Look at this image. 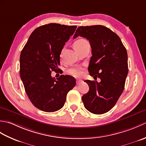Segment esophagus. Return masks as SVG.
I'll return each instance as SVG.
<instances>
[{"label":"esophagus","mask_w":146,"mask_h":146,"mask_svg":"<svg viewBox=\"0 0 146 146\" xmlns=\"http://www.w3.org/2000/svg\"><path fill=\"white\" fill-rule=\"evenodd\" d=\"M82 82V80H76V85H80V83H81Z\"/></svg>","instance_id":"34e87169"}]
</instances>
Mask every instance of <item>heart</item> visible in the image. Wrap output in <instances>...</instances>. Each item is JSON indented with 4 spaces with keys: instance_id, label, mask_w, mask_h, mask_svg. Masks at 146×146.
I'll use <instances>...</instances> for the list:
<instances>
[{
    "instance_id": "heart-1",
    "label": "heart",
    "mask_w": 146,
    "mask_h": 146,
    "mask_svg": "<svg viewBox=\"0 0 146 146\" xmlns=\"http://www.w3.org/2000/svg\"><path fill=\"white\" fill-rule=\"evenodd\" d=\"M86 42H87V41L84 39H80L76 40V41L74 42V43H73L74 49L76 50L77 48L80 47V46H81L82 45H83ZM68 73H69L71 75L78 76L80 75V71L79 68H73L68 70Z\"/></svg>"
}]
</instances>
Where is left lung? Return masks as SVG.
I'll list each match as a JSON object with an SVG mask.
<instances>
[{"label":"left lung","mask_w":146,"mask_h":146,"mask_svg":"<svg viewBox=\"0 0 146 146\" xmlns=\"http://www.w3.org/2000/svg\"><path fill=\"white\" fill-rule=\"evenodd\" d=\"M78 36L87 39L91 45L90 75L101 80H85L89 91L82 101L89 111L103 114L113 107L124 89L128 74L126 49L119 36L104 26H80L73 38Z\"/></svg>","instance_id":"1"}]
</instances>
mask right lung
<instances>
[{"label": "right lung", "instance_id": "obj_1", "mask_svg": "<svg viewBox=\"0 0 146 146\" xmlns=\"http://www.w3.org/2000/svg\"><path fill=\"white\" fill-rule=\"evenodd\" d=\"M76 27L56 23L38 27L21 51V78L29 100L42 111L61 109L68 92L76 85L73 76L62 75L56 80L51 71H58L62 49Z\"/></svg>", "mask_w": 146, "mask_h": 146}]
</instances>
